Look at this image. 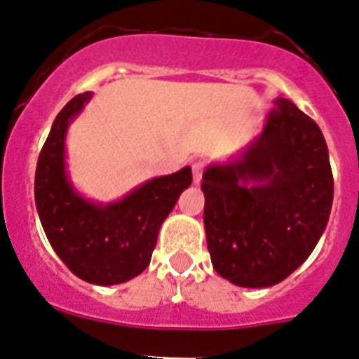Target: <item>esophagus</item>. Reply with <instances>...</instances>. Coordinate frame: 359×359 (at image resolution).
I'll list each match as a JSON object with an SVG mask.
<instances>
[{
  "mask_svg": "<svg viewBox=\"0 0 359 359\" xmlns=\"http://www.w3.org/2000/svg\"><path fill=\"white\" fill-rule=\"evenodd\" d=\"M191 170H193V182L195 184H200L202 182V175H203V163H195L191 166Z\"/></svg>",
  "mask_w": 359,
  "mask_h": 359,
  "instance_id": "34e87169",
  "label": "esophagus"
}]
</instances>
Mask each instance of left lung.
Wrapping results in <instances>:
<instances>
[{
	"label": "left lung",
	"mask_w": 359,
	"mask_h": 359,
	"mask_svg": "<svg viewBox=\"0 0 359 359\" xmlns=\"http://www.w3.org/2000/svg\"><path fill=\"white\" fill-rule=\"evenodd\" d=\"M264 128L240 156L202 177L211 263L243 288H268L304 263L332 205V172L320 127L277 98Z\"/></svg>",
	"instance_id": "1"
}]
</instances>
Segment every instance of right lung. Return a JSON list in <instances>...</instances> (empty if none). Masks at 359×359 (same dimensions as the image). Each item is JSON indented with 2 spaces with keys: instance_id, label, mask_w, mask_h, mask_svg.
Returning a JSON list of instances; mask_svg holds the SVG:
<instances>
[{
  "instance_id": "add662e5",
  "label": "right lung",
  "mask_w": 359,
  "mask_h": 359,
  "mask_svg": "<svg viewBox=\"0 0 359 359\" xmlns=\"http://www.w3.org/2000/svg\"><path fill=\"white\" fill-rule=\"evenodd\" d=\"M91 98L93 93L75 96L55 118L35 170V205L48 241L71 272L112 286L147 270L161 225L193 177L186 166L109 203L80 195L67 173L66 134Z\"/></svg>"
}]
</instances>
